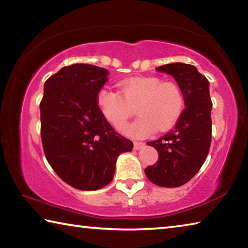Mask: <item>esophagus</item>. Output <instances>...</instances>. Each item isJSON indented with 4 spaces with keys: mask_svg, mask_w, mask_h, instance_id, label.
Returning <instances> with one entry per match:
<instances>
[{
    "mask_svg": "<svg viewBox=\"0 0 248 248\" xmlns=\"http://www.w3.org/2000/svg\"><path fill=\"white\" fill-rule=\"evenodd\" d=\"M145 146V144L143 143V142H139V141H134L133 142V148H134V150H141V149H143Z\"/></svg>",
    "mask_w": 248,
    "mask_h": 248,
    "instance_id": "34e87169",
    "label": "esophagus"
}]
</instances>
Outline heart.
<instances>
[{"instance_id":"1","label":"heart","mask_w":248,"mask_h":248,"mask_svg":"<svg viewBox=\"0 0 248 248\" xmlns=\"http://www.w3.org/2000/svg\"><path fill=\"white\" fill-rule=\"evenodd\" d=\"M120 94L103 87L97 94V105L109 123L118 128L134 113L140 117L120 131L132 138H144L153 132L170 129L182 115L184 95L174 82L157 77H133L118 84Z\"/></svg>"}]
</instances>
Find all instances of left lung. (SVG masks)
I'll return each instance as SVG.
<instances>
[{"instance_id":"8db88e82","label":"left lung","mask_w":248,"mask_h":248,"mask_svg":"<svg viewBox=\"0 0 248 248\" xmlns=\"http://www.w3.org/2000/svg\"><path fill=\"white\" fill-rule=\"evenodd\" d=\"M156 70L176 79L186 107L169 133L148 142L158 152V161L144 171L150 182L157 186L179 187L198 173L210 150L212 102L209 82L196 66L182 62L158 66Z\"/></svg>"}]
</instances>
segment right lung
<instances>
[{
  "mask_svg": "<svg viewBox=\"0 0 248 248\" xmlns=\"http://www.w3.org/2000/svg\"><path fill=\"white\" fill-rule=\"evenodd\" d=\"M108 70L77 63L62 68L45 83L40 134L50 166L79 190H97L114 178L116 161L133 143L116 132L97 105Z\"/></svg>",
  "mask_w": 248,
  "mask_h": 248,
  "instance_id": "1",
  "label": "right lung"
}]
</instances>
